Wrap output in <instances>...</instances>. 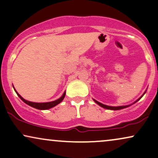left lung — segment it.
<instances>
[{
	"label": "left lung",
	"instance_id": "obj_1",
	"mask_svg": "<svg viewBox=\"0 0 158 158\" xmlns=\"http://www.w3.org/2000/svg\"><path fill=\"white\" fill-rule=\"evenodd\" d=\"M143 95H142V96H143ZM142 96H141V97H142ZM141 98H139L138 99L137 101H135V102H137V101H139V99H141ZM94 101H95V102L96 103H98V104L99 106H101V107L104 108V109H111V110H119V109H125V108L128 107V106H131V105H127V106H106V105L103 104V103H100V102H98V101H95V100H94ZM135 102H134L133 103H135Z\"/></svg>",
	"mask_w": 158,
	"mask_h": 158
}]
</instances>
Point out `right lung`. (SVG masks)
<instances>
[{"instance_id":"right-lung-1","label":"right lung","mask_w":158,"mask_h":158,"mask_svg":"<svg viewBox=\"0 0 158 158\" xmlns=\"http://www.w3.org/2000/svg\"><path fill=\"white\" fill-rule=\"evenodd\" d=\"M15 89V88H14ZM15 90L16 92V93L17 94V95L20 98L21 100L23 101H24L26 104L31 106L35 108V109H40V110H46V109H51V108H52L54 106H55L56 105L59 104L62 101H63V99H64L65 98V92L64 93H63V95H62V96L59 99L56 100V101H52V102H47V103H34V102H31V101H26L23 98V97L21 96L20 95H19V93H17V91H16V89H15Z\"/></svg>"}]
</instances>
